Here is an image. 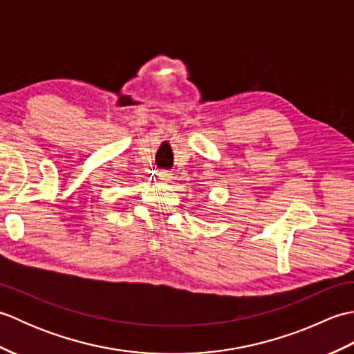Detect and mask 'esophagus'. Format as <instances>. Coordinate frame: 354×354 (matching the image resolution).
Here are the masks:
<instances>
[{"label": "esophagus", "instance_id": "34e87169", "mask_svg": "<svg viewBox=\"0 0 354 354\" xmlns=\"http://www.w3.org/2000/svg\"><path fill=\"white\" fill-rule=\"evenodd\" d=\"M158 179H160V181H162V183H169L171 179V173L167 171V170L158 171Z\"/></svg>", "mask_w": 354, "mask_h": 354}]
</instances>
